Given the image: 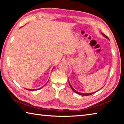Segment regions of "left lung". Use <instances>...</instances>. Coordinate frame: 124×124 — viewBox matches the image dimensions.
I'll return each mask as SVG.
<instances>
[{
  "label": "left lung",
  "mask_w": 124,
  "mask_h": 124,
  "mask_svg": "<svg viewBox=\"0 0 124 124\" xmlns=\"http://www.w3.org/2000/svg\"><path fill=\"white\" fill-rule=\"evenodd\" d=\"M102 33V35H103V36H104L105 38H106L107 39H108V40H109V39L107 37L106 35L104 34L103 33ZM68 82H69V85H70V87H71V89H72L73 91H74V92H75V93H77V94H79V95H82V96H89V95H92V94H93V93H95V92H92V93H81V92H79L77 91L76 90H74V89H73V88L72 87V85H71V84H70V81H69V79H68ZM102 88H101V89H102ZM96 92H97V91H96Z\"/></svg>",
  "instance_id": "obj_1"
}]
</instances>
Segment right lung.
I'll list each match as a JSON object with an SVG mask.
<instances>
[{"instance_id": "obj_1", "label": "right lung", "mask_w": 124, "mask_h": 124, "mask_svg": "<svg viewBox=\"0 0 124 124\" xmlns=\"http://www.w3.org/2000/svg\"><path fill=\"white\" fill-rule=\"evenodd\" d=\"M54 69V68H53ZM47 83H46V84H47ZM46 84H45L43 86H44L46 85ZM43 87H40V88H39V89H32V90H31V89H26V90H31V91H34V90H39V89H41V88L42 87H43Z\"/></svg>"}]
</instances>
